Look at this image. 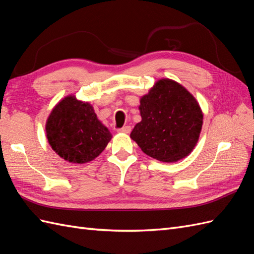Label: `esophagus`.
I'll use <instances>...</instances> for the list:
<instances>
[{
	"label": "esophagus",
	"instance_id": "1",
	"mask_svg": "<svg viewBox=\"0 0 254 254\" xmlns=\"http://www.w3.org/2000/svg\"><path fill=\"white\" fill-rule=\"evenodd\" d=\"M118 131L119 132H123V133H130V131H131V127H130V126H124V127L120 128Z\"/></svg>",
	"mask_w": 254,
	"mask_h": 254
}]
</instances>
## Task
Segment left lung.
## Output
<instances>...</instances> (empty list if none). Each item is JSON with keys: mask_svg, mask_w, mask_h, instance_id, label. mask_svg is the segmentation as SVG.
Here are the masks:
<instances>
[{"mask_svg": "<svg viewBox=\"0 0 254 254\" xmlns=\"http://www.w3.org/2000/svg\"><path fill=\"white\" fill-rule=\"evenodd\" d=\"M142 121L130 137L141 149L162 162H176L193 150L202 127V112L181 84L161 79L141 98Z\"/></svg>", "mask_w": 254, "mask_h": 254, "instance_id": "1", "label": "left lung"}]
</instances>
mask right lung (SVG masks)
I'll return each mask as SVG.
<instances>
[{
    "mask_svg": "<svg viewBox=\"0 0 254 254\" xmlns=\"http://www.w3.org/2000/svg\"><path fill=\"white\" fill-rule=\"evenodd\" d=\"M45 129L52 148L68 162L80 164L95 159L112 136L93 107L74 96L64 98L53 109Z\"/></svg>",
    "mask_w": 254,
    "mask_h": 254,
    "instance_id": "right-lung-1",
    "label": "right lung"
}]
</instances>
